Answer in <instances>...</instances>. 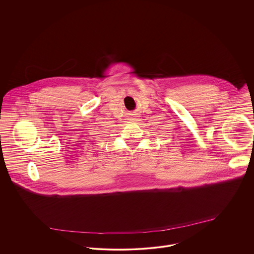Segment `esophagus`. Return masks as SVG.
Listing matches in <instances>:
<instances>
[{"mask_svg": "<svg viewBox=\"0 0 254 254\" xmlns=\"http://www.w3.org/2000/svg\"><path fill=\"white\" fill-rule=\"evenodd\" d=\"M130 121H132V122L139 121V116L137 114H133V116L130 118Z\"/></svg>", "mask_w": 254, "mask_h": 254, "instance_id": "1", "label": "esophagus"}]
</instances>
